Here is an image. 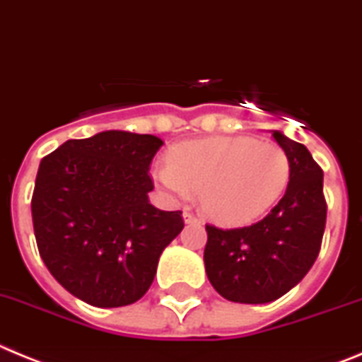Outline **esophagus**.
<instances>
[{
  "label": "esophagus",
  "mask_w": 362,
  "mask_h": 362,
  "mask_svg": "<svg viewBox=\"0 0 362 362\" xmlns=\"http://www.w3.org/2000/svg\"><path fill=\"white\" fill-rule=\"evenodd\" d=\"M182 218H184V221L185 223H197V216H194V214H191V213H187V211H185L184 214H182Z\"/></svg>",
  "instance_id": "1"
}]
</instances>
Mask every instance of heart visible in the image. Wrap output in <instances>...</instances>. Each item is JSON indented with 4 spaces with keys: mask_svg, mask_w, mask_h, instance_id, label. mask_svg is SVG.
Here are the masks:
<instances>
[{
    "mask_svg": "<svg viewBox=\"0 0 362 362\" xmlns=\"http://www.w3.org/2000/svg\"><path fill=\"white\" fill-rule=\"evenodd\" d=\"M169 197L189 202L200 191L205 216L243 226L272 209L285 193L291 164L274 142L249 136H209L175 146L169 164L153 169Z\"/></svg>",
    "mask_w": 362,
    "mask_h": 362,
    "instance_id": "obj_1",
    "label": "heart"
}]
</instances>
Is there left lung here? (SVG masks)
Returning <instances> with one entry per match:
<instances>
[{"label":"left lung","instance_id":"1","mask_svg":"<svg viewBox=\"0 0 362 362\" xmlns=\"http://www.w3.org/2000/svg\"><path fill=\"white\" fill-rule=\"evenodd\" d=\"M291 164L288 185L263 220L240 229L205 226V272L221 298L262 305L276 301L301 281L321 247L327 221L323 171L310 151L272 132Z\"/></svg>","mask_w":362,"mask_h":362}]
</instances>
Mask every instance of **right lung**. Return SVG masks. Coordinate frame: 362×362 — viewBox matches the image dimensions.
I'll return each mask as SVG.
<instances>
[{
  "mask_svg": "<svg viewBox=\"0 0 362 362\" xmlns=\"http://www.w3.org/2000/svg\"><path fill=\"white\" fill-rule=\"evenodd\" d=\"M164 144L120 129L66 141L39 164L35 242L55 281L99 308L126 307L151 286L160 254L184 229L180 211L149 202V164Z\"/></svg>",
  "mask_w": 362,
  "mask_h": 362,
  "instance_id": "right-lung-1",
  "label": "right lung"
}]
</instances>
